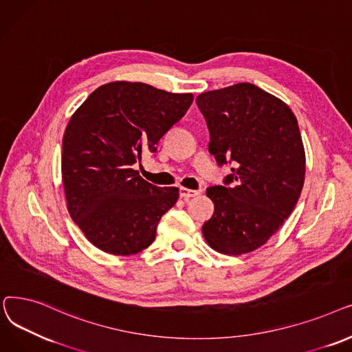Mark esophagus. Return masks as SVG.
<instances>
[{
	"mask_svg": "<svg viewBox=\"0 0 352 352\" xmlns=\"http://www.w3.org/2000/svg\"><path fill=\"white\" fill-rule=\"evenodd\" d=\"M179 193H180V197H183L185 200L190 199V197H195L199 195L197 190H192V189H188V188H180L179 189Z\"/></svg>",
	"mask_w": 352,
	"mask_h": 352,
	"instance_id": "34e87169",
	"label": "esophagus"
}]
</instances>
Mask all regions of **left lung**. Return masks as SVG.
<instances>
[{
  "label": "left lung",
  "mask_w": 352,
  "mask_h": 352,
  "mask_svg": "<svg viewBox=\"0 0 352 352\" xmlns=\"http://www.w3.org/2000/svg\"><path fill=\"white\" fill-rule=\"evenodd\" d=\"M210 133L209 152L232 163L225 183L209 188L213 216L204 223L208 245L223 255L261 248L292 213L305 180V148L287 103L250 82L196 97Z\"/></svg>",
  "instance_id": "left-lung-1"
}]
</instances>
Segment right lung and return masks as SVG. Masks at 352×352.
Instances as JSON below:
<instances>
[{
    "instance_id": "right-lung-1",
    "label": "right lung",
    "mask_w": 352,
    "mask_h": 352,
    "mask_svg": "<svg viewBox=\"0 0 352 352\" xmlns=\"http://www.w3.org/2000/svg\"><path fill=\"white\" fill-rule=\"evenodd\" d=\"M193 102L144 82L113 81L96 89L72 116L63 138L61 177L72 219L110 255L142 252L156 238L177 188H157L133 164L157 143Z\"/></svg>"
}]
</instances>
